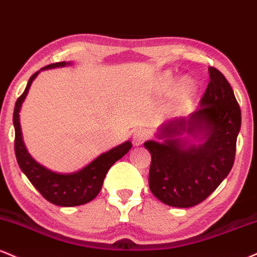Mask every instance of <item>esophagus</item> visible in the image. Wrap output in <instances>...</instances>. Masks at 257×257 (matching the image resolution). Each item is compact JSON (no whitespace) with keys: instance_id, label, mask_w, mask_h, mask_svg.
Here are the masks:
<instances>
[{"instance_id":"obj_1","label":"esophagus","mask_w":257,"mask_h":257,"mask_svg":"<svg viewBox=\"0 0 257 257\" xmlns=\"http://www.w3.org/2000/svg\"><path fill=\"white\" fill-rule=\"evenodd\" d=\"M148 138H150L148 131H146V129H140V131H137L134 133V135H133V142H134L135 146H140Z\"/></svg>"}]
</instances>
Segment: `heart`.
Wrapping results in <instances>:
<instances>
[{"instance_id":"b5f03b06","label":"heart","mask_w":257,"mask_h":257,"mask_svg":"<svg viewBox=\"0 0 257 257\" xmlns=\"http://www.w3.org/2000/svg\"><path fill=\"white\" fill-rule=\"evenodd\" d=\"M174 83V78H172L170 74H164V75L160 78V87L163 89H168L172 86ZM197 92V85L195 80L191 78H184L181 82L178 83L177 88H176L174 93V104L177 105H183L190 100L191 98L195 95Z\"/></svg>"}]
</instances>
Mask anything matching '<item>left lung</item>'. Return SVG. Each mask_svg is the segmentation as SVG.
Listing matches in <instances>:
<instances>
[{"label": "left lung", "instance_id": "1", "mask_svg": "<svg viewBox=\"0 0 257 257\" xmlns=\"http://www.w3.org/2000/svg\"><path fill=\"white\" fill-rule=\"evenodd\" d=\"M209 82L200 107L189 118L170 119L157 138L146 141L152 156L150 189L165 205L188 208L206 200L232 169L240 129V107L233 89L217 68L209 67ZM188 134L200 144L193 145Z\"/></svg>", "mask_w": 257, "mask_h": 257}]
</instances>
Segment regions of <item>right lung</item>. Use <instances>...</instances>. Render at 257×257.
<instances>
[{
	"mask_svg": "<svg viewBox=\"0 0 257 257\" xmlns=\"http://www.w3.org/2000/svg\"><path fill=\"white\" fill-rule=\"evenodd\" d=\"M70 64V62H57V63L49 64L40 70L50 69V68L64 67ZM40 70L31 76L27 82L24 93L18 98L15 103L13 123L15 129V157L19 164L21 171L30 179L33 187L42 194V196L54 203L56 206L62 207H73L85 205L98 195L103 187L105 176L111 166L117 160L122 158L129 152L132 148V142L125 141L112 150L107 151L89 163L87 166L72 174H58L51 170L46 169L45 166L40 165L27 152L23 140V133H21L19 112L25 98H26L31 83L36 79V76L40 73Z\"/></svg>",
	"mask_w": 257,
	"mask_h": 257,
	"instance_id": "right-lung-1",
	"label": "right lung"
}]
</instances>
